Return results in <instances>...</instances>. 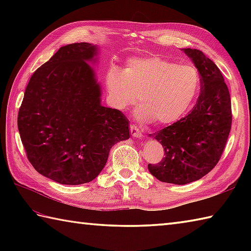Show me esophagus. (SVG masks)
<instances>
[{"instance_id": "34e87169", "label": "esophagus", "mask_w": 251, "mask_h": 251, "mask_svg": "<svg viewBox=\"0 0 251 251\" xmlns=\"http://www.w3.org/2000/svg\"><path fill=\"white\" fill-rule=\"evenodd\" d=\"M129 129H130V134L132 137H136V138H141L142 137V132L141 130L138 128V127L134 124H131L129 126Z\"/></svg>"}]
</instances>
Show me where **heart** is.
<instances>
[{
	"label": "heart",
	"instance_id": "heart-1",
	"mask_svg": "<svg viewBox=\"0 0 251 251\" xmlns=\"http://www.w3.org/2000/svg\"><path fill=\"white\" fill-rule=\"evenodd\" d=\"M109 100L114 108L125 110L138 98V120L172 125L189 113L199 98L201 78L192 65H179L161 57L134 58L124 71L111 68L105 74Z\"/></svg>",
	"mask_w": 251,
	"mask_h": 251
}]
</instances>
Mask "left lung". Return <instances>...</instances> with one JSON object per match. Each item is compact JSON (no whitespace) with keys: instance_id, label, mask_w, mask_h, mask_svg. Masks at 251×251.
<instances>
[{"instance_id":"1","label":"left lung","mask_w":251,"mask_h":251,"mask_svg":"<svg viewBox=\"0 0 251 251\" xmlns=\"http://www.w3.org/2000/svg\"><path fill=\"white\" fill-rule=\"evenodd\" d=\"M201 78L200 97L188 115L150 135L162 143L164 155L148 168L162 182L186 184L215 168L232 126L231 97L215 62L199 50L184 49Z\"/></svg>"}]
</instances>
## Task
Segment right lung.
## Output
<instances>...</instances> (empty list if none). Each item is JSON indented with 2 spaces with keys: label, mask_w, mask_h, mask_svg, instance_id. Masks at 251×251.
<instances>
[{
  "label": "right lung",
  "mask_w": 251,
  "mask_h": 251,
  "mask_svg": "<svg viewBox=\"0 0 251 251\" xmlns=\"http://www.w3.org/2000/svg\"><path fill=\"white\" fill-rule=\"evenodd\" d=\"M97 46L60 47L32 74L18 112V130L37 173L61 184L90 182L111 148L129 138L128 120L100 104V86L87 61Z\"/></svg>",
  "instance_id": "right-lung-1"
}]
</instances>
